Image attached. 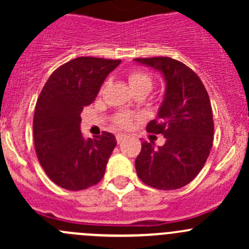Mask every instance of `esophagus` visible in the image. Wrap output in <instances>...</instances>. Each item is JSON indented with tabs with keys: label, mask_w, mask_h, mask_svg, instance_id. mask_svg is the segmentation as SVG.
<instances>
[{
	"label": "esophagus",
	"mask_w": 249,
	"mask_h": 249,
	"mask_svg": "<svg viewBox=\"0 0 249 249\" xmlns=\"http://www.w3.org/2000/svg\"><path fill=\"white\" fill-rule=\"evenodd\" d=\"M115 139H117V142L120 143L123 142L125 139H126V135H123V134H117L115 135Z\"/></svg>",
	"instance_id": "esophagus-1"
}]
</instances>
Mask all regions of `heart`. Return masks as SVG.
I'll return each mask as SVG.
<instances>
[{
	"label": "heart",
	"instance_id": "heart-1",
	"mask_svg": "<svg viewBox=\"0 0 249 249\" xmlns=\"http://www.w3.org/2000/svg\"><path fill=\"white\" fill-rule=\"evenodd\" d=\"M127 80H129L130 88L134 91V94L143 92V94L147 95L153 89V85H154L153 76L149 72L144 71V70H131L127 73ZM135 119H136V115L135 114L127 112H120L117 113L112 120L113 124L117 127H119V129H130L132 124H134Z\"/></svg>",
	"mask_w": 249,
	"mask_h": 249
}]
</instances>
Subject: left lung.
Wrapping results in <instances>:
<instances>
[{"label": "left lung", "instance_id": "1", "mask_svg": "<svg viewBox=\"0 0 249 249\" xmlns=\"http://www.w3.org/2000/svg\"><path fill=\"white\" fill-rule=\"evenodd\" d=\"M135 61L164 74L166 94L157 119L147 131L164 135L162 147L142 142L135 166L143 183L160 190H173L192 182L205 165L213 145L214 123L210 96L190 67L167 56L139 57Z\"/></svg>", "mask_w": 249, "mask_h": 249}]
</instances>
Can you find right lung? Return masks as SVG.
<instances>
[{"label": "right lung", "instance_id": "1", "mask_svg": "<svg viewBox=\"0 0 249 249\" xmlns=\"http://www.w3.org/2000/svg\"><path fill=\"white\" fill-rule=\"evenodd\" d=\"M120 61L76 57L57 67L39 94L34 115L35 150L48 177L64 189H87L104 177L117 141L107 131L83 139L80 113Z\"/></svg>", "mask_w": 249, "mask_h": 249}]
</instances>
